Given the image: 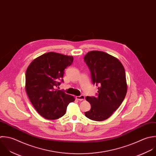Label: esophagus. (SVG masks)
I'll return each mask as SVG.
<instances>
[{
  "label": "esophagus",
  "mask_w": 156,
  "mask_h": 156,
  "mask_svg": "<svg viewBox=\"0 0 156 156\" xmlns=\"http://www.w3.org/2000/svg\"><path fill=\"white\" fill-rule=\"evenodd\" d=\"M76 99L79 101H83V100H84L85 97H84V95H80V96H76Z\"/></svg>",
  "instance_id": "1"
}]
</instances>
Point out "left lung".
<instances>
[{"label": "left lung", "mask_w": 156, "mask_h": 156, "mask_svg": "<svg viewBox=\"0 0 156 156\" xmlns=\"http://www.w3.org/2000/svg\"><path fill=\"white\" fill-rule=\"evenodd\" d=\"M92 82L99 86L98 96L86 97L91 105L85 112L88 119L101 122L108 119L119 108L127 93L125 68L115 57L101 51H91L84 58Z\"/></svg>", "instance_id": "8db88e82"}]
</instances>
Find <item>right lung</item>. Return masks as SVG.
Instances as JSON below:
<instances>
[{
    "instance_id": "add662e5",
    "label": "right lung",
    "mask_w": 156,
    "mask_h": 156,
    "mask_svg": "<svg viewBox=\"0 0 156 156\" xmlns=\"http://www.w3.org/2000/svg\"><path fill=\"white\" fill-rule=\"evenodd\" d=\"M73 61L72 56L48 52L34 59L25 73V90L36 111L44 118L56 120L62 117L74 97L55 88L63 82L64 70Z\"/></svg>"
}]
</instances>
